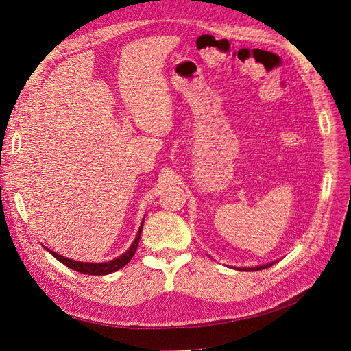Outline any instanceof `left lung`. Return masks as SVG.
I'll use <instances>...</instances> for the list:
<instances>
[{
    "mask_svg": "<svg viewBox=\"0 0 351 351\" xmlns=\"http://www.w3.org/2000/svg\"><path fill=\"white\" fill-rule=\"evenodd\" d=\"M271 264H265V265H257V267H252V269H239V270H244V271H252V270H263V269H267L270 267Z\"/></svg>",
    "mask_w": 351,
    "mask_h": 351,
    "instance_id": "1",
    "label": "left lung"
}]
</instances>
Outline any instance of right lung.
<instances>
[{
	"label": "right lung",
	"instance_id": "1",
	"mask_svg": "<svg viewBox=\"0 0 351 351\" xmlns=\"http://www.w3.org/2000/svg\"><path fill=\"white\" fill-rule=\"evenodd\" d=\"M142 226H143V223L141 225L139 231H138V235H136V238H135V241H134V244L130 245V248H129L125 254H122V256H120V257H117V258H114V260H112V261H107V263H81V261L65 258V257L59 256V254H56V252H53V251H51V250H47V251H49L56 260H59L60 263L65 264L66 267H69V269H72V270H75V271H78V273L91 274V276L110 274V273H113V271H116V270H119V269L125 267V265L132 260V257L135 256L138 244H139L141 232H142Z\"/></svg>",
	"mask_w": 351,
	"mask_h": 351
}]
</instances>
